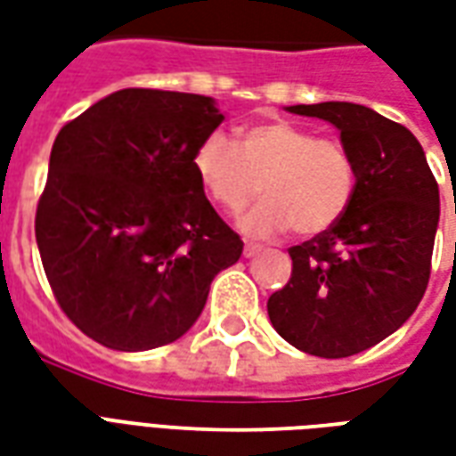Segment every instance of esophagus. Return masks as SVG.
Here are the masks:
<instances>
[{
  "mask_svg": "<svg viewBox=\"0 0 456 456\" xmlns=\"http://www.w3.org/2000/svg\"><path fill=\"white\" fill-rule=\"evenodd\" d=\"M258 251H261V247H258V244H251V241H247V244H244V256L247 258L256 256Z\"/></svg>",
  "mask_w": 456,
  "mask_h": 456,
  "instance_id": "esophagus-1",
  "label": "esophagus"
}]
</instances>
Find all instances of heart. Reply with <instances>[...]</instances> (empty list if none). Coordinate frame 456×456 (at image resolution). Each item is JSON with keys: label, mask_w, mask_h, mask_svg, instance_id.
<instances>
[{"label": "heart", "mask_w": 456, "mask_h": 456, "mask_svg": "<svg viewBox=\"0 0 456 456\" xmlns=\"http://www.w3.org/2000/svg\"><path fill=\"white\" fill-rule=\"evenodd\" d=\"M192 170L227 215H239L264 192L239 222L251 237H278L290 227L297 237L322 234L342 219L356 190V166L342 141L286 119L244 126L237 143L208 134L192 153Z\"/></svg>", "instance_id": "heart-1"}]
</instances>
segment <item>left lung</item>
I'll list each match as a JSON object with an SVG mask.
<instances>
[{
	"label": "left lung",
	"instance_id": "8db88e82",
	"mask_svg": "<svg viewBox=\"0 0 456 456\" xmlns=\"http://www.w3.org/2000/svg\"><path fill=\"white\" fill-rule=\"evenodd\" d=\"M288 112L335 124L356 166V190L335 227L288 248L293 273L268 297V317L300 352L342 359L415 313L430 281L440 190L422 146L398 121L352 102Z\"/></svg>",
	"mask_w": 456,
	"mask_h": 456
}]
</instances>
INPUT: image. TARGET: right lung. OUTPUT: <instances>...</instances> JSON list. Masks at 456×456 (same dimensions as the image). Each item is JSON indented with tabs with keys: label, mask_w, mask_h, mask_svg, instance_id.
Masks as SVG:
<instances>
[{
	"label": "right lung",
	"mask_w": 456,
	"mask_h": 456,
	"mask_svg": "<svg viewBox=\"0 0 456 456\" xmlns=\"http://www.w3.org/2000/svg\"><path fill=\"white\" fill-rule=\"evenodd\" d=\"M222 119L205 94L129 87L58 131L36 241L61 310L102 346L175 342L241 256L192 170Z\"/></svg>",
	"instance_id": "obj_1"
}]
</instances>
